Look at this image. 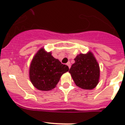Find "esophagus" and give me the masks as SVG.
I'll return each mask as SVG.
<instances>
[{"instance_id": "34e87169", "label": "esophagus", "mask_w": 125, "mask_h": 125, "mask_svg": "<svg viewBox=\"0 0 125 125\" xmlns=\"http://www.w3.org/2000/svg\"><path fill=\"white\" fill-rule=\"evenodd\" d=\"M66 64L68 65V67H69V68H71V63H70V62H67V64Z\"/></svg>"}]
</instances>
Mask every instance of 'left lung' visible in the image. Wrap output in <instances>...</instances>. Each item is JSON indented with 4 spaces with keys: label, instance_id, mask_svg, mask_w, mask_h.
<instances>
[{
    "label": "left lung",
    "instance_id": "1",
    "mask_svg": "<svg viewBox=\"0 0 125 125\" xmlns=\"http://www.w3.org/2000/svg\"><path fill=\"white\" fill-rule=\"evenodd\" d=\"M69 69L76 86L84 89H93L100 79V66L91 52L86 54H79Z\"/></svg>",
    "mask_w": 125,
    "mask_h": 125
}]
</instances>
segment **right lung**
I'll use <instances>...</instances> for the list:
<instances>
[{
    "label": "right lung",
    "mask_w": 125,
    "mask_h": 125,
    "mask_svg": "<svg viewBox=\"0 0 125 125\" xmlns=\"http://www.w3.org/2000/svg\"><path fill=\"white\" fill-rule=\"evenodd\" d=\"M69 71L68 66L55 59L43 48L36 54L29 69L30 80L41 91H49L56 86L61 76Z\"/></svg>",
    "instance_id": "right-lung-1"
}]
</instances>
